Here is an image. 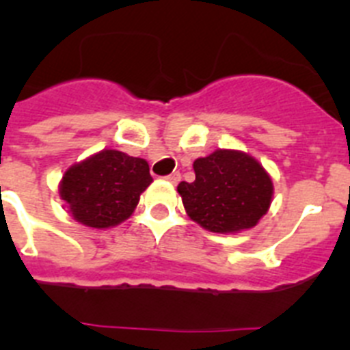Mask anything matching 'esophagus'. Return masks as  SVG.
Listing matches in <instances>:
<instances>
[{
    "mask_svg": "<svg viewBox=\"0 0 350 350\" xmlns=\"http://www.w3.org/2000/svg\"><path fill=\"white\" fill-rule=\"evenodd\" d=\"M166 180H168V182H172V184H177V182L180 180V173H178V172H173V173H170L168 177H166Z\"/></svg>",
    "mask_w": 350,
    "mask_h": 350,
    "instance_id": "1",
    "label": "esophagus"
}]
</instances>
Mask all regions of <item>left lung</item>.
Segmentation results:
<instances>
[{"instance_id": "1", "label": "left lung", "mask_w": 350, "mask_h": 350, "mask_svg": "<svg viewBox=\"0 0 350 350\" xmlns=\"http://www.w3.org/2000/svg\"><path fill=\"white\" fill-rule=\"evenodd\" d=\"M194 182L177 187L185 213L212 233L250 230L268 212L273 182L258 159L242 150L217 148L193 163Z\"/></svg>"}]
</instances>
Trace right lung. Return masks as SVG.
<instances>
[{"label":"right lung","instance_id":"obj_1","mask_svg":"<svg viewBox=\"0 0 350 350\" xmlns=\"http://www.w3.org/2000/svg\"><path fill=\"white\" fill-rule=\"evenodd\" d=\"M150 184L147 161L103 148L64 172L59 198L77 222L107 230L131 217Z\"/></svg>","mask_w":350,"mask_h":350}]
</instances>
